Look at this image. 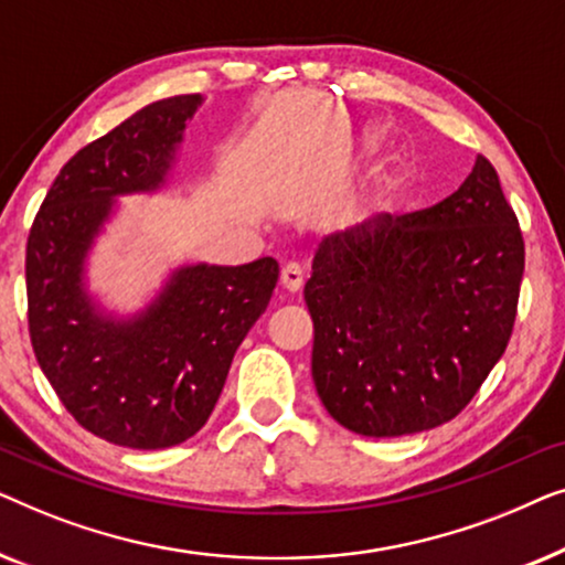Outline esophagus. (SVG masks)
Here are the masks:
<instances>
[{
  "label": "esophagus",
  "instance_id": "1",
  "mask_svg": "<svg viewBox=\"0 0 565 565\" xmlns=\"http://www.w3.org/2000/svg\"><path fill=\"white\" fill-rule=\"evenodd\" d=\"M280 288L285 292H290V296H296V292H300V288H303V273H300L298 267H282L280 273Z\"/></svg>",
  "mask_w": 565,
  "mask_h": 565
}]
</instances>
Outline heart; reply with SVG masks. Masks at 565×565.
<instances>
[{
    "label": "heart",
    "mask_w": 565,
    "mask_h": 565,
    "mask_svg": "<svg viewBox=\"0 0 565 565\" xmlns=\"http://www.w3.org/2000/svg\"><path fill=\"white\" fill-rule=\"evenodd\" d=\"M398 190H401V180H398V174H388V177H383V180L375 184L373 195H370V205H373V207H385V205H391V203H393V198L398 195Z\"/></svg>",
    "instance_id": "heart-1"
}]
</instances>
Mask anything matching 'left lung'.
Segmentation results:
<instances>
[{"label":"left lung","instance_id":"1","mask_svg":"<svg viewBox=\"0 0 565 565\" xmlns=\"http://www.w3.org/2000/svg\"><path fill=\"white\" fill-rule=\"evenodd\" d=\"M522 273L520 221L486 157L443 203L323 238L303 290L321 404L365 437L455 419L507 350Z\"/></svg>","mask_w":565,"mask_h":565}]
</instances>
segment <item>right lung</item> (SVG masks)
<instances>
[{
	"label": "right lung",
	"mask_w": 565,
	"mask_h": 565,
	"mask_svg": "<svg viewBox=\"0 0 565 565\" xmlns=\"http://www.w3.org/2000/svg\"><path fill=\"white\" fill-rule=\"evenodd\" d=\"M200 105V95L159 99L76 151L28 236L38 365L84 429L134 450H164L203 427L280 273L273 257L180 267L134 319L105 316L84 290V259L115 198L164 184Z\"/></svg>",
	"instance_id": "add662e5"
}]
</instances>
